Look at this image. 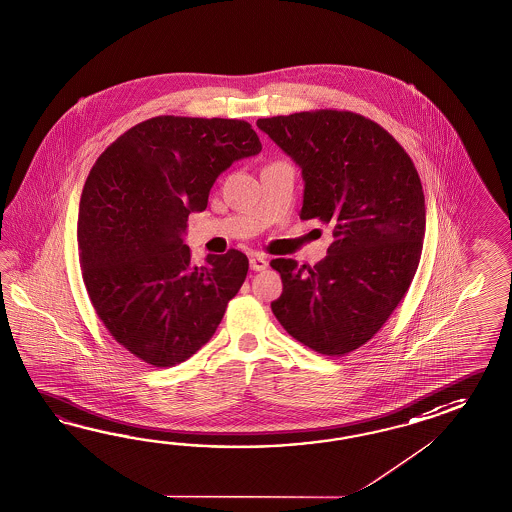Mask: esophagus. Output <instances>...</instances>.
Here are the masks:
<instances>
[{
    "label": "esophagus",
    "mask_w": 512,
    "mask_h": 512,
    "mask_svg": "<svg viewBox=\"0 0 512 512\" xmlns=\"http://www.w3.org/2000/svg\"><path fill=\"white\" fill-rule=\"evenodd\" d=\"M250 266L253 272H262V270H266L268 261H266L262 255H253L250 259Z\"/></svg>",
    "instance_id": "1"
}]
</instances>
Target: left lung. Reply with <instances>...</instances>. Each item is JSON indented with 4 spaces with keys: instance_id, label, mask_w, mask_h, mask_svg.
I'll use <instances>...</instances> for the list:
<instances>
[{
    "instance_id": "8db88e82",
    "label": "left lung",
    "mask_w": 512,
    "mask_h": 512,
    "mask_svg": "<svg viewBox=\"0 0 512 512\" xmlns=\"http://www.w3.org/2000/svg\"><path fill=\"white\" fill-rule=\"evenodd\" d=\"M301 168V220L333 227L322 262L274 259L283 294L272 311L290 337L329 357L361 348L387 322L416 274L425 198L407 151L351 111H305L257 120Z\"/></svg>"
}]
</instances>
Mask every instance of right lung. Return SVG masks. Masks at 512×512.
<instances>
[{
  "label": "right lung",
  "instance_id": "right-lung-1",
  "mask_svg": "<svg viewBox=\"0 0 512 512\" xmlns=\"http://www.w3.org/2000/svg\"><path fill=\"white\" fill-rule=\"evenodd\" d=\"M244 120L155 116L131 127L92 166L79 203L83 281L114 340L168 368L211 340L250 262L238 250L192 266L188 214L207 209L216 177L257 155Z\"/></svg>",
  "mask_w": 512,
  "mask_h": 512
}]
</instances>
